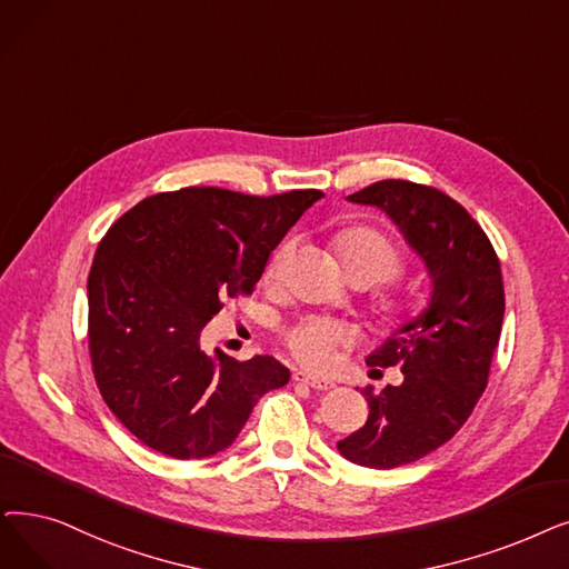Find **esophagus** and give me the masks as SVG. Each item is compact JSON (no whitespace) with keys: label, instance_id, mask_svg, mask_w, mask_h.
I'll return each instance as SVG.
<instances>
[{"label":"esophagus","instance_id":"34e87169","mask_svg":"<svg viewBox=\"0 0 569 569\" xmlns=\"http://www.w3.org/2000/svg\"><path fill=\"white\" fill-rule=\"evenodd\" d=\"M292 381L305 383V386H309V388H313V390H330V388L335 386L332 381L316 379V377H311V375H307V372H295V375H292Z\"/></svg>","mask_w":569,"mask_h":569}]
</instances>
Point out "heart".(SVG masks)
Here are the masks:
<instances>
[{"label":"heart","mask_w":569,"mask_h":569,"mask_svg":"<svg viewBox=\"0 0 569 569\" xmlns=\"http://www.w3.org/2000/svg\"><path fill=\"white\" fill-rule=\"evenodd\" d=\"M332 251L346 271V277H367L372 283H383L402 277L405 256L390 237L367 226H349L332 237ZM290 258V243H279L264 267V281L277 283L283 277L286 262ZM411 316V305L390 302L383 309L381 323L386 328H400ZM343 341L339 328L326 320H302L286 332V346L290 353L302 365L323 372L337 356V349Z\"/></svg>","instance_id":"heart-1"}]
</instances>
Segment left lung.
<instances>
[{
	"instance_id": "left-lung-1",
	"label": "left lung",
	"mask_w": 569,
	"mask_h": 569,
	"mask_svg": "<svg viewBox=\"0 0 569 569\" xmlns=\"http://www.w3.org/2000/svg\"><path fill=\"white\" fill-rule=\"evenodd\" d=\"M349 200L383 209L432 279L428 309L367 358L372 367L398 365L405 381L365 388L367 423L337 441L346 460L392 469L432 453L472 416L502 332V269L477 220L432 186L386 179Z\"/></svg>"
}]
</instances>
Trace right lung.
<instances>
[{
  "mask_svg": "<svg viewBox=\"0 0 569 569\" xmlns=\"http://www.w3.org/2000/svg\"><path fill=\"white\" fill-rule=\"evenodd\" d=\"M323 197L181 188L122 213L88 274V349L107 407L141 443L177 460L228 449L264 392L290 372L271 356H209L200 337L251 295L269 253Z\"/></svg>",
  "mask_w": 569,
  "mask_h": 569,
  "instance_id": "add662e5",
  "label": "right lung"
}]
</instances>
